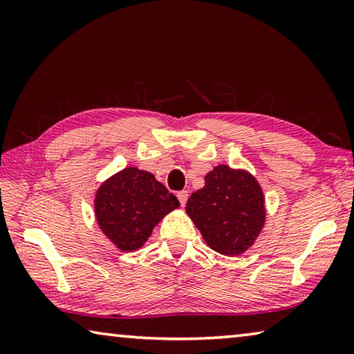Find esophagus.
I'll list each match as a JSON object with an SVG mask.
<instances>
[{
    "label": "esophagus",
    "mask_w": 354,
    "mask_h": 354,
    "mask_svg": "<svg viewBox=\"0 0 354 354\" xmlns=\"http://www.w3.org/2000/svg\"><path fill=\"white\" fill-rule=\"evenodd\" d=\"M178 200H179V203H181V206L184 207L185 206V203H187V198H189V194H187V190H183V192H178Z\"/></svg>",
    "instance_id": "34e87169"
}]
</instances>
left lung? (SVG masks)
Masks as SVG:
<instances>
[{
  "label": "left lung",
  "mask_w": 354,
  "mask_h": 354,
  "mask_svg": "<svg viewBox=\"0 0 354 354\" xmlns=\"http://www.w3.org/2000/svg\"><path fill=\"white\" fill-rule=\"evenodd\" d=\"M185 212L214 251L239 256L251 248L266 225V196L250 171L220 164L194 192Z\"/></svg>",
  "instance_id": "obj_1"
}]
</instances>
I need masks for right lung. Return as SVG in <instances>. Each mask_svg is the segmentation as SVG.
I'll return each instance as SVG.
<instances>
[{"label":"right lung","mask_w":354,"mask_h":354,"mask_svg":"<svg viewBox=\"0 0 354 354\" xmlns=\"http://www.w3.org/2000/svg\"><path fill=\"white\" fill-rule=\"evenodd\" d=\"M93 207L106 239L129 253L145 245L154 226L178 209L179 201L153 173L131 165L101 183Z\"/></svg>","instance_id":"1"}]
</instances>
